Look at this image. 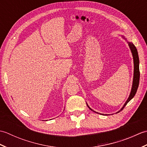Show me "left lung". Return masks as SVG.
I'll use <instances>...</instances> for the list:
<instances>
[{"mask_svg": "<svg viewBox=\"0 0 147 147\" xmlns=\"http://www.w3.org/2000/svg\"><path fill=\"white\" fill-rule=\"evenodd\" d=\"M124 38V36H123ZM126 39V38H125ZM127 43H128V45L129 47V48L131 49V51L132 53V55H133V62H134V74H133V85H132V88H131V91L130 93V95L129 96L128 98L126 100L125 104H124L123 107L121 108V110L117 112H119L120 111H121L123 109H124V107H125L126 105V104L128 103L131 100L133 97L135 95L136 93L137 90H138V85H139V82H140V69H139V57H138V51H137V49L136 48V47L134 45L133 43L132 42H127ZM87 106L89 107V109L90 110L93 111L91 108H90L89 106L87 105ZM104 115V114H102ZM107 115V114H105Z\"/></svg>", "mask_w": 147, "mask_h": 147, "instance_id": "obj_1", "label": "left lung"}]
</instances>
